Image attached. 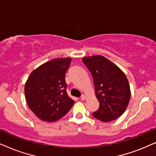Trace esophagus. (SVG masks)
Here are the masks:
<instances>
[{
  "instance_id": "1",
  "label": "esophagus",
  "mask_w": 156,
  "mask_h": 156,
  "mask_svg": "<svg viewBox=\"0 0 156 156\" xmlns=\"http://www.w3.org/2000/svg\"><path fill=\"white\" fill-rule=\"evenodd\" d=\"M80 98H81V100H85L86 98V96L85 95V94H83V95L81 96V97H80Z\"/></svg>"
}]
</instances>
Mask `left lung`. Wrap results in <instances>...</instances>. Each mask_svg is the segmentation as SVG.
Masks as SVG:
<instances>
[{"mask_svg":"<svg viewBox=\"0 0 156 156\" xmlns=\"http://www.w3.org/2000/svg\"><path fill=\"white\" fill-rule=\"evenodd\" d=\"M83 62L91 73L99 108L93 116L101 122L119 117L130 99V88L125 74L119 68L101 55L86 57Z\"/></svg>","mask_w":156,"mask_h":156,"instance_id":"left-lung-1","label":"left lung"}]
</instances>
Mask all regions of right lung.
<instances>
[{
  "label": "right lung",
  "mask_w": 156,
  "mask_h": 156,
  "mask_svg": "<svg viewBox=\"0 0 156 156\" xmlns=\"http://www.w3.org/2000/svg\"><path fill=\"white\" fill-rule=\"evenodd\" d=\"M71 59L55 58L31 73L24 93L29 109L39 119L55 122L68 113L74 101L66 91V74Z\"/></svg>",
  "instance_id": "right-lung-1"
}]
</instances>
